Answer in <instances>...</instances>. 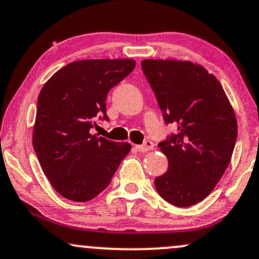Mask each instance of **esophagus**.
<instances>
[{
  "label": "esophagus",
  "instance_id": "1",
  "mask_svg": "<svg viewBox=\"0 0 259 259\" xmlns=\"http://www.w3.org/2000/svg\"><path fill=\"white\" fill-rule=\"evenodd\" d=\"M137 149H138V151H141V152L150 151L154 149V144H152V141H150V140H145L144 141L143 145H137Z\"/></svg>",
  "mask_w": 259,
  "mask_h": 259
}]
</instances>
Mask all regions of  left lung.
<instances>
[{"instance_id": "1", "label": "left lung", "mask_w": 259, "mask_h": 259, "mask_svg": "<svg viewBox=\"0 0 259 259\" xmlns=\"http://www.w3.org/2000/svg\"><path fill=\"white\" fill-rule=\"evenodd\" d=\"M141 68L166 125L178 129L159 143L167 157L155 178L157 194L178 207L207 197L222 178L237 140V120L216 77L191 62L145 59Z\"/></svg>"}]
</instances>
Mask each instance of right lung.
Here are the masks:
<instances>
[{"instance_id":"add662e5","label":"right lung","mask_w":259,"mask_h":259,"mask_svg":"<svg viewBox=\"0 0 259 259\" xmlns=\"http://www.w3.org/2000/svg\"><path fill=\"white\" fill-rule=\"evenodd\" d=\"M133 59H84L59 69L38 95L33 149L59 195L85 202L104 191L130 151L91 134L95 120H109L107 95L134 70Z\"/></svg>"}]
</instances>
